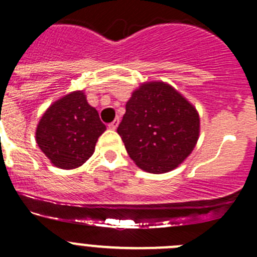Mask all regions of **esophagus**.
I'll list each match as a JSON object with an SVG mask.
<instances>
[{
  "label": "esophagus",
  "instance_id": "34e87169",
  "mask_svg": "<svg viewBox=\"0 0 257 257\" xmlns=\"http://www.w3.org/2000/svg\"><path fill=\"white\" fill-rule=\"evenodd\" d=\"M118 124H119V118L117 117L113 122H111V123L108 124V128H111V130H116L117 127H118Z\"/></svg>",
  "mask_w": 257,
  "mask_h": 257
}]
</instances>
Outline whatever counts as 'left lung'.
Listing matches in <instances>:
<instances>
[{
	"mask_svg": "<svg viewBox=\"0 0 257 257\" xmlns=\"http://www.w3.org/2000/svg\"><path fill=\"white\" fill-rule=\"evenodd\" d=\"M117 133L139 168L161 174L175 169L193 151L199 114L172 85L148 82L134 90Z\"/></svg>",
	"mask_w": 257,
	"mask_h": 257,
	"instance_id": "left-lung-1",
	"label": "left lung"
}]
</instances>
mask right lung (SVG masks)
Here are the masks:
<instances>
[{
	"label": "right lung",
	"instance_id": "right-lung-1",
	"mask_svg": "<svg viewBox=\"0 0 257 257\" xmlns=\"http://www.w3.org/2000/svg\"><path fill=\"white\" fill-rule=\"evenodd\" d=\"M106 126L83 90L54 102L36 127V143L49 160L60 169H74L92 156Z\"/></svg>",
	"mask_w": 257,
	"mask_h": 257
}]
</instances>
